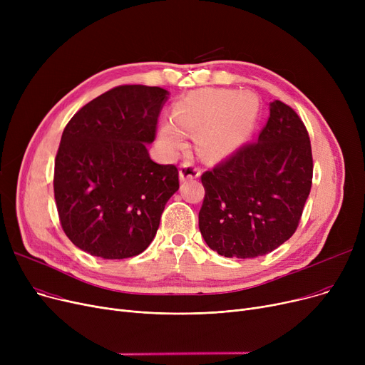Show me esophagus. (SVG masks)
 <instances>
[{"instance_id":"obj_1","label":"esophagus","mask_w":365,"mask_h":365,"mask_svg":"<svg viewBox=\"0 0 365 365\" xmlns=\"http://www.w3.org/2000/svg\"><path fill=\"white\" fill-rule=\"evenodd\" d=\"M200 167H197L192 161H185L180 165V171H179V176L180 180H186V179H195L200 176Z\"/></svg>"}]
</instances>
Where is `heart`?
<instances>
[{
  "instance_id": "1",
  "label": "heart",
  "mask_w": 365,
  "mask_h": 365,
  "mask_svg": "<svg viewBox=\"0 0 365 365\" xmlns=\"http://www.w3.org/2000/svg\"><path fill=\"white\" fill-rule=\"evenodd\" d=\"M257 102L252 94L232 90H201L173 108L175 125L164 124L160 136L167 148L178 149L182 134L197 138L202 153L223 158L232 153L252 131Z\"/></svg>"
}]
</instances>
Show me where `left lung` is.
<instances>
[{"label": "left lung", "mask_w": 365, "mask_h": 365, "mask_svg": "<svg viewBox=\"0 0 365 365\" xmlns=\"http://www.w3.org/2000/svg\"><path fill=\"white\" fill-rule=\"evenodd\" d=\"M312 173L308 130L289 105L274 101L257 142L241 146L201 176L204 241L225 257L271 253L296 232Z\"/></svg>", "instance_id": "1"}]
</instances>
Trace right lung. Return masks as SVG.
Instances as JSON below:
<instances>
[{
    "mask_svg": "<svg viewBox=\"0 0 365 365\" xmlns=\"http://www.w3.org/2000/svg\"><path fill=\"white\" fill-rule=\"evenodd\" d=\"M167 98L160 87H115L65 127L54 160V200L66 237L83 252L127 259L155 237L179 189L178 167L153 163L146 149Z\"/></svg>",
    "mask_w": 365,
    "mask_h": 365,
    "instance_id": "1",
    "label": "right lung"
}]
</instances>
